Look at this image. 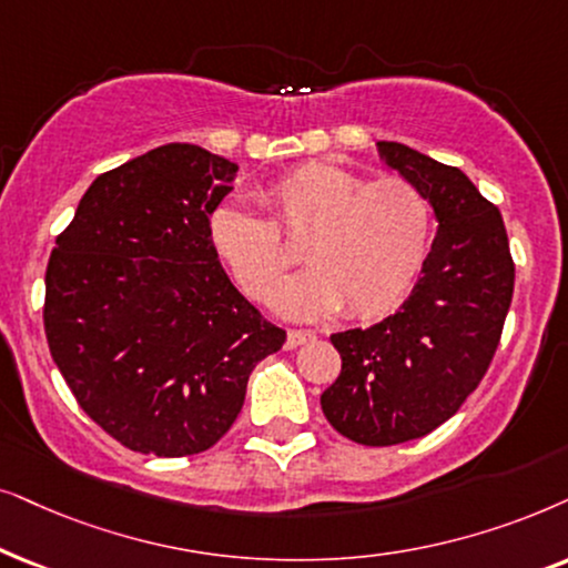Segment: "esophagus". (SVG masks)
Segmentation results:
<instances>
[{"label":"esophagus","instance_id":"1","mask_svg":"<svg viewBox=\"0 0 568 568\" xmlns=\"http://www.w3.org/2000/svg\"><path fill=\"white\" fill-rule=\"evenodd\" d=\"M314 337H316V332H312V329H288V347H298Z\"/></svg>","mask_w":568,"mask_h":568}]
</instances>
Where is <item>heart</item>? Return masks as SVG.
Wrapping results in <instances>:
<instances>
[{
  "instance_id": "b5f03b06",
  "label": "heart",
  "mask_w": 568,
  "mask_h": 568,
  "mask_svg": "<svg viewBox=\"0 0 568 568\" xmlns=\"http://www.w3.org/2000/svg\"><path fill=\"white\" fill-rule=\"evenodd\" d=\"M272 221L244 202L213 210L207 239L241 291L267 301L295 258L278 231L308 235L313 264L272 298L291 320H316L345 306L355 320H376L403 304L430 248L428 200L405 179L366 181L332 163L298 165L262 189Z\"/></svg>"
}]
</instances>
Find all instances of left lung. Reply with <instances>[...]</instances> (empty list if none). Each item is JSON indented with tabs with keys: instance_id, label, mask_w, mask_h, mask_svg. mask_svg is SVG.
<instances>
[{
	"instance_id": "left-lung-1",
	"label": "left lung",
	"mask_w": 568,
	"mask_h": 568,
	"mask_svg": "<svg viewBox=\"0 0 568 568\" xmlns=\"http://www.w3.org/2000/svg\"><path fill=\"white\" fill-rule=\"evenodd\" d=\"M376 150L434 207L436 236L399 312L329 337L343 368L322 410L351 442L392 447L442 426L480 384L511 304L514 262L501 213L463 171L403 142Z\"/></svg>"
}]
</instances>
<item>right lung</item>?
I'll list each match as a JSON object with an SVG mask.
<instances>
[{
    "mask_svg": "<svg viewBox=\"0 0 568 568\" xmlns=\"http://www.w3.org/2000/svg\"><path fill=\"white\" fill-rule=\"evenodd\" d=\"M239 163L171 142L98 176L47 267L43 327L82 410L126 449L205 452L285 343L207 239Z\"/></svg>",
    "mask_w": 568,
    "mask_h": 568,
    "instance_id": "right-lung-1",
    "label": "right lung"
}]
</instances>
